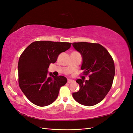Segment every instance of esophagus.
<instances>
[{
  "instance_id": "obj_1",
  "label": "esophagus",
  "mask_w": 133,
  "mask_h": 133,
  "mask_svg": "<svg viewBox=\"0 0 133 133\" xmlns=\"http://www.w3.org/2000/svg\"><path fill=\"white\" fill-rule=\"evenodd\" d=\"M74 82V80H71V79H68V83H71Z\"/></svg>"
}]
</instances>
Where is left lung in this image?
Here are the masks:
<instances>
[{
	"label": "left lung",
	"instance_id": "8db88e82",
	"mask_svg": "<svg viewBox=\"0 0 133 133\" xmlns=\"http://www.w3.org/2000/svg\"><path fill=\"white\" fill-rule=\"evenodd\" d=\"M72 45L82 55L81 69L84 70V74H90L88 80H76L80 89L73 92V96L82 105H96L105 97L112 86L115 75L113 59L99 44L80 42Z\"/></svg>",
	"mask_w": 133,
	"mask_h": 133
}]
</instances>
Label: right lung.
<instances>
[{
  "label": "right lung",
  "mask_w": 133,
  "mask_h": 133,
  "mask_svg": "<svg viewBox=\"0 0 133 133\" xmlns=\"http://www.w3.org/2000/svg\"><path fill=\"white\" fill-rule=\"evenodd\" d=\"M71 44L34 42L20 57L19 85L26 97L35 105L45 107L53 103L58 97L60 87L66 83L65 76H55L48 70L51 63L56 62L60 53L69 49Z\"/></svg>",
  "instance_id": "add662e5"
}]
</instances>
